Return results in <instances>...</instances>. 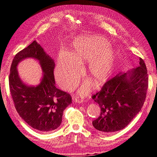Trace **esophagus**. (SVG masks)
<instances>
[{
    "mask_svg": "<svg viewBox=\"0 0 157 157\" xmlns=\"http://www.w3.org/2000/svg\"><path fill=\"white\" fill-rule=\"evenodd\" d=\"M73 101H74L75 102H76V103H83V101H84L83 99H82L81 98L78 97V96L74 97Z\"/></svg>",
    "mask_w": 157,
    "mask_h": 157,
    "instance_id": "1",
    "label": "esophagus"
}]
</instances>
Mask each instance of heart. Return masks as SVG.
Here are the masks:
<instances>
[{"mask_svg": "<svg viewBox=\"0 0 157 157\" xmlns=\"http://www.w3.org/2000/svg\"><path fill=\"white\" fill-rule=\"evenodd\" d=\"M116 52L106 37L99 34H84L77 36L71 44L70 53L61 50L57 58L56 74L59 82L66 88L75 86L81 75L79 64L85 63V73L96 86L110 78L114 70ZM92 83L85 80L78 94L85 96Z\"/></svg>", "mask_w": 157, "mask_h": 157, "instance_id": "heart-1", "label": "heart"}]
</instances>
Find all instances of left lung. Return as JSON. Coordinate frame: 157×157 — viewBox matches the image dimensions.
<instances>
[{
    "label": "left lung",
    "instance_id": "1",
    "mask_svg": "<svg viewBox=\"0 0 157 157\" xmlns=\"http://www.w3.org/2000/svg\"><path fill=\"white\" fill-rule=\"evenodd\" d=\"M148 75L144 61L126 73L121 72L107 81L92 99L101 108V114L92 125L105 134L122 130L132 121L144 105Z\"/></svg>",
    "mask_w": 157,
    "mask_h": 157
}]
</instances>
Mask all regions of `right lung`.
Returning a JSON list of instances; mask_svg holds the SVG:
<instances>
[{
  "instance_id": "right-lung-1",
  "label": "right lung",
  "mask_w": 157,
  "mask_h": 157,
  "mask_svg": "<svg viewBox=\"0 0 157 157\" xmlns=\"http://www.w3.org/2000/svg\"><path fill=\"white\" fill-rule=\"evenodd\" d=\"M27 58L39 60L43 70L41 82L36 86L25 84L18 76L17 65ZM54 67V60L34 40L15 56L10 68L9 86L16 111L28 124L41 132L57 129L63 111L72 103L69 94L56 87Z\"/></svg>"
}]
</instances>
